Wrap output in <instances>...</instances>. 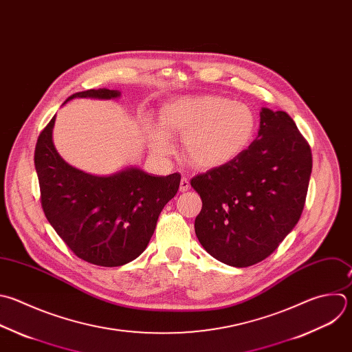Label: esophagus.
I'll use <instances>...</instances> for the list:
<instances>
[{"mask_svg":"<svg viewBox=\"0 0 352 352\" xmlns=\"http://www.w3.org/2000/svg\"><path fill=\"white\" fill-rule=\"evenodd\" d=\"M189 188H190L189 179L185 178V177H182V178H181V184H179V190H181V192H186Z\"/></svg>","mask_w":352,"mask_h":352,"instance_id":"34e87169","label":"esophagus"}]
</instances>
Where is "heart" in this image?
Segmentation results:
<instances>
[{
    "instance_id": "obj_1",
    "label": "heart",
    "mask_w": 352,
    "mask_h": 352,
    "mask_svg": "<svg viewBox=\"0 0 352 352\" xmlns=\"http://www.w3.org/2000/svg\"><path fill=\"white\" fill-rule=\"evenodd\" d=\"M161 129H152L149 142L159 157L173 153L168 134L184 138V152L200 168H217L241 156L256 134V116L236 100L217 95L181 96L160 111Z\"/></svg>"
}]
</instances>
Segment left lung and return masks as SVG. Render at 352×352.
I'll list each match as a JSON object with an SVG mask.
<instances>
[{
    "instance_id": "8db88e82",
    "label": "left lung",
    "mask_w": 352,
    "mask_h": 352,
    "mask_svg": "<svg viewBox=\"0 0 352 352\" xmlns=\"http://www.w3.org/2000/svg\"><path fill=\"white\" fill-rule=\"evenodd\" d=\"M312 155L292 117L263 107L256 141L235 160L192 178L195 232L218 261L245 268L271 256L304 210Z\"/></svg>"
}]
</instances>
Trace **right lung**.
Listing matches in <instances>:
<instances>
[{
  "label": "right lung",
  "instance_id": "1",
  "mask_svg": "<svg viewBox=\"0 0 352 352\" xmlns=\"http://www.w3.org/2000/svg\"><path fill=\"white\" fill-rule=\"evenodd\" d=\"M119 96V91L99 88L73 94L66 102ZM54 124L55 117L41 131L34 152L47 219L87 263L120 267L135 260L146 249L162 210L177 195L181 175L157 177L138 167L107 177L87 174L59 156L52 142Z\"/></svg>",
  "mask_w": 352,
  "mask_h": 352
}]
</instances>
